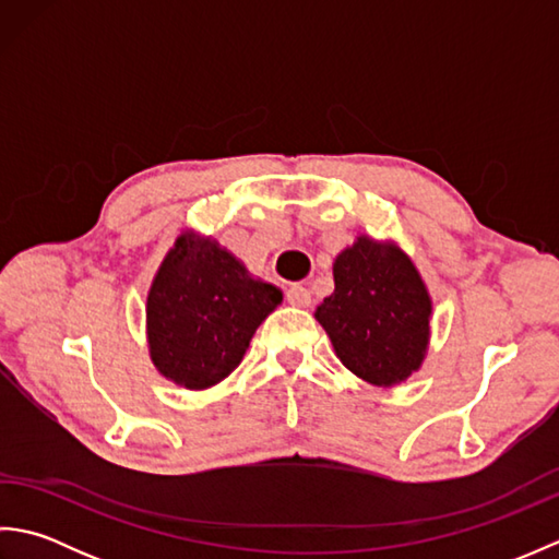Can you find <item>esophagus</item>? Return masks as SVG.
<instances>
[{
  "mask_svg": "<svg viewBox=\"0 0 559 559\" xmlns=\"http://www.w3.org/2000/svg\"><path fill=\"white\" fill-rule=\"evenodd\" d=\"M286 298L290 305L295 307H307L312 302V295L310 290H307L305 286H300V283H293V286L286 290Z\"/></svg>",
  "mask_w": 559,
  "mask_h": 559,
  "instance_id": "1",
  "label": "esophagus"
}]
</instances>
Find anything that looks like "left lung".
Returning a JSON list of instances; mask_svg holds the SVG:
<instances>
[{"label": "left lung", "instance_id": "1", "mask_svg": "<svg viewBox=\"0 0 559 559\" xmlns=\"http://www.w3.org/2000/svg\"><path fill=\"white\" fill-rule=\"evenodd\" d=\"M334 293L317 307L341 362L377 386L418 370L430 341L432 300L396 245L358 237L334 261Z\"/></svg>", "mask_w": 559, "mask_h": 559}]
</instances>
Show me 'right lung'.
I'll use <instances>...</instances> for the list:
<instances>
[{"instance_id":"1","label":"right lung","mask_w":559,"mask_h":559,"mask_svg":"<svg viewBox=\"0 0 559 559\" xmlns=\"http://www.w3.org/2000/svg\"><path fill=\"white\" fill-rule=\"evenodd\" d=\"M283 293L257 281L211 237L185 233L165 254L146 302L148 350L163 377L185 389L223 382Z\"/></svg>"}]
</instances>
